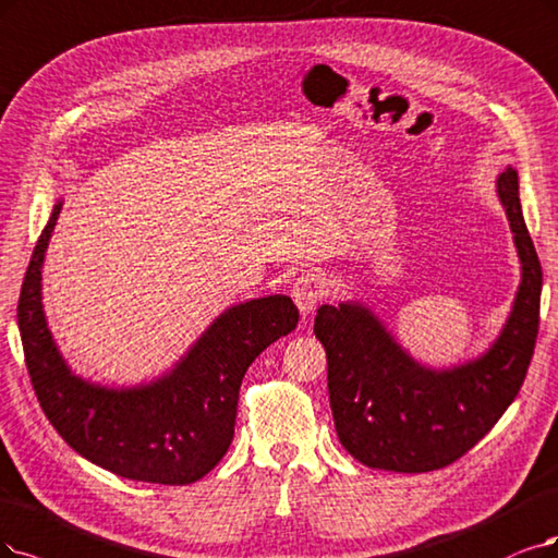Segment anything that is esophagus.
Wrapping results in <instances>:
<instances>
[{
	"label": "esophagus",
	"mask_w": 558,
	"mask_h": 558,
	"mask_svg": "<svg viewBox=\"0 0 558 558\" xmlns=\"http://www.w3.org/2000/svg\"><path fill=\"white\" fill-rule=\"evenodd\" d=\"M328 294V282L324 274L319 271H305L294 282V303L299 305L301 315H311L315 307L322 303V299Z\"/></svg>",
	"instance_id": "esophagus-1"
}]
</instances>
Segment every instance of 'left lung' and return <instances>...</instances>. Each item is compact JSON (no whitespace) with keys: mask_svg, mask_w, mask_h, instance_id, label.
<instances>
[{"mask_svg":"<svg viewBox=\"0 0 558 558\" xmlns=\"http://www.w3.org/2000/svg\"><path fill=\"white\" fill-rule=\"evenodd\" d=\"M497 191L520 253L522 284L487 354L435 373L402 352L367 307L340 303L317 311L315 336L326 349L338 437L365 466L444 469L476 446L520 393L538 338L543 268L522 216L518 172L506 168Z\"/></svg>","mask_w":558,"mask_h":558,"instance_id":"left-lung-1","label":"left lung"}]
</instances>
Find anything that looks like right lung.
Here are the masks:
<instances>
[{"instance_id":"right-lung-1","label":"right lung","mask_w":558,"mask_h":558,"mask_svg":"<svg viewBox=\"0 0 558 558\" xmlns=\"http://www.w3.org/2000/svg\"><path fill=\"white\" fill-rule=\"evenodd\" d=\"M61 202L40 232L17 301L27 373L40 409L75 452L121 478L191 485L206 476L234 439L245 369L292 333L299 307L266 296L220 315L168 377L140 388H102L75 377L59 356L40 305V266Z\"/></svg>"}]
</instances>
